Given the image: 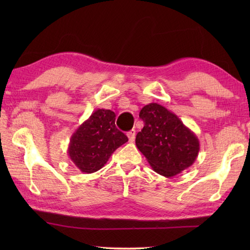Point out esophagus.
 <instances>
[{
  "instance_id": "esophagus-1",
  "label": "esophagus",
  "mask_w": 250,
  "mask_h": 250,
  "mask_svg": "<svg viewBox=\"0 0 250 250\" xmlns=\"http://www.w3.org/2000/svg\"><path fill=\"white\" fill-rule=\"evenodd\" d=\"M126 135H128V139H129V142H133L134 139H135V130H130L128 133H126Z\"/></svg>"
}]
</instances>
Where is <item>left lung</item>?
I'll return each mask as SVG.
<instances>
[{
  "mask_svg": "<svg viewBox=\"0 0 250 250\" xmlns=\"http://www.w3.org/2000/svg\"><path fill=\"white\" fill-rule=\"evenodd\" d=\"M139 117L145 125L135 137V146L156 173L172 177L192 167L200 141L175 113L152 103L141 109Z\"/></svg>",
  "mask_w": 250,
  "mask_h": 250,
  "instance_id": "1",
  "label": "left lung"
}]
</instances>
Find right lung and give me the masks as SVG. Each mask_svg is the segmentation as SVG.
I'll use <instances>...</instances> for the list:
<instances>
[{"label":"right lung","mask_w":250,"mask_h":250,"mask_svg":"<svg viewBox=\"0 0 250 250\" xmlns=\"http://www.w3.org/2000/svg\"><path fill=\"white\" fill-rule=\"evenodd\" d=\"M115 121L111 110L97 109L71 135L67 153L83 173L100 170L113 152L128 141L126 135L116 128Z\"/></svg>","instance_id":"1"}]
</instances>
